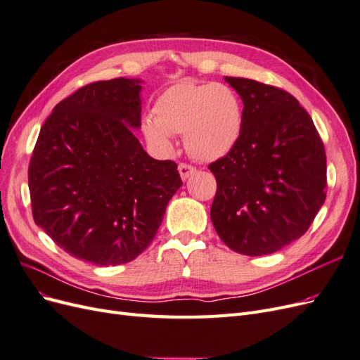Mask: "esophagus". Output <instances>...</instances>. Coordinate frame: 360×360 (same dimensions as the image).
<instances>
[{"instance_id": "1", "label": "esophagus", "mask_w": 360, "mask_h": 360, "mask_svg": "<svg viewBox=\"0 0 360 360\" xmlns=\"http://www.w3.org/2000/svg\"><path fill=\"white\" fill-rule=\"evenodd\" d=\"M195 171H197V168L189 165V163H180V165H179V172H180V176H181L183 180H186L188 177H191Z\"/></svg>"}]
</instances>
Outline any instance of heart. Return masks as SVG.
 Masks as SVG:
<instances>
[{"instance_id": "b5f03b06", "label": "heart", "mask_w": 360, "mask_h": 360, "mask_svg": "<svg viewBox=\"0 0 360 360\" xmlns=\"http://www.w3.org/2000/svg\"><path fill=\"white\" fill-rule=\"evenodd\" d=\"M146 138L160 150L172 147V135H184V147L198 160L225 156L242 132V106L222 84L183 82L169 86L155 102L153 118L143 123Z\"/></svg>"}]
</instances>
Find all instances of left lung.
<instances>
[{
    "instance_id": "1",
    "label": "left lung",
    "mask_w": 360,
    "mask_h": 360,
    "mask_svg": "<svg viewBox=\"0 0 360 360\" xmlns=\"http://www.w3.org/2000/svg\"><path fill=\"white\" fill-rule=\"evenodd\" d=\"M225 81L242 97V132L212 162L210 217L221 240L243 255H269L308 231L326 200V151L294 96L245 78Z\"/></svg>"
}]
</instances>
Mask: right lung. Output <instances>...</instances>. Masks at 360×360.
I'll use <instances>...</instances> for the list:
<instances>
[{
  "label": "right lung",
  "mask_w": 360,
  "mask_h": 360,
  "mask_svg": "<svg viewBox=\"0 0 360 360\" xmlns=\"http://www.w3.org/2000/svg\"><path fill=\"white\" fill-rule=\"evenodd\" d=\"M139 84L81 86L53 108L30 160L34 222L69 255L96 266L143 254L183 184L177 163L150 158L134 135Z\"/></svg>",
  "instance_id": "add662e5"
}]
</instances>
